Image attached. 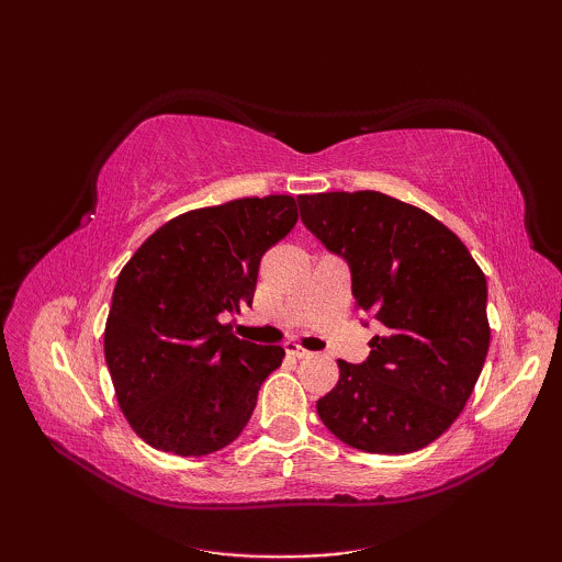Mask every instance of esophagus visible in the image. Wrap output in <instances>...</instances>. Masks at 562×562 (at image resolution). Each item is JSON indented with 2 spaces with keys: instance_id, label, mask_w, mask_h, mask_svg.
I'll return each instance as SVG.
<instances>
[{
  "instance_id": "34e87169",
  "label": "esophagus",
  "mask_w": 562,
  "mask_h": 562,
  "mask_svg": "<svg viewBox=\"0 0 562 562\" xmlns=\"http://www.w3.org/2000/svg\"><path fill=\"white\" fill-rule=\"evenodd\" d=\"M284 352L292 355V357H300V360H306V357H312V352L304 350L302 345H296L294 340H288V342H284Z\"/></svg>"
}]
</instances>
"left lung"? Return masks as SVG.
<instances>
[{"label":"left lung","instance_id":"1","mask_svg":"<svg viewBox=\"0 0 562 562\" xmlns=\"http://www.w3.org/2000/svg\"><path fill=\"white\" fill-rule=\"evenodd\" d=\"M300 205L306 229L348 260L357 308L381 326L362 364L338 360L318 417L360 451L427 447L461 415L491 348L483 270L432 214L376 190Z\"/></svg>","mask_w":562,"mask_h":562}]
</instances>
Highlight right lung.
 Here are the masks:
<instances>
[{"mask_svg":"<svg viewBox=\"0 0 562 562\" xmlns=\"http://www.w3.org/2000/svg\"><path fill=\"white\" fill-rule=\"evenodd\" d=\"M292 195L178 214L117 274L103 350L115 398L149 447L205 457L241 435L280 345L236 338L220 314L254 302L260 258L296 224Z\"/></svg>","mask_w":562,"mask_h":562,"instance_id":"add662e5","label":"right lung"}]
</instances>
